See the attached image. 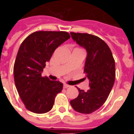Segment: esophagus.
Segmentation results:
<instances>
[{
    "label": "esophagus",
    "instance_id": "34e87169",
    "mask_svg": "<svg viewBox=\"0 0 134 134\" xmlns=\"http://www.w3.org/2000/svg\"><path fill=\"white\" fill-rule=\"evenodd\" d=\"M70 85H67V84H64V88H68V87H70Z\"/></svg>",
    "mask_w": 134,
    "mask_h": 134
}]
</instances>
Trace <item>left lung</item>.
<instances>
[{"label": "left lung", "instance_id": "1", "mask_svg": "<svg viewBox=\"0 0 134 134\" xmlns=\"http://www.w3.org/2000/svg\"><path fill=\"white\" fill-rule=\"evenodd\" d=\"M70 34L87 52L84 73L90 86L87 91L77 87L79 96L70 100V105L79 113L89 114L99 109L109 95L115 79V60L109 47L99 37L74 32Z\"/></svg>", "mask_w": 134, "mask_h": 134}]
</instances>
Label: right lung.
<instances>
[{
    "label": "right lung",
    "mask_w": 134,
    "mask_h": 134,
    "mask_svg": "<svg viewBox=\"0 0 134 134\" xmlns=\"http://www.w3.org/2000/svg\"><path fill=\"white\" fill-rule=\"evenodd\" d=\"M69 38L68 32L40 31L30 34L21 43L14 64V79L20 97L29 111L41 114L52 109L63 84L41 76V72L55 49Z\"/></svg>",
    "instance_id": "right-lung-1"
}]
</instances>
